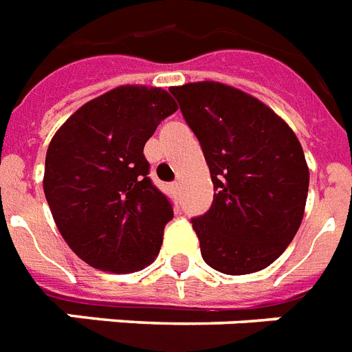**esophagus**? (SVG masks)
Here are the masks:
<instances>
[{
  "instance_id": "1",
  "label": "esophagus",
  "mask_w": 352,
  "mask_h": 352,
  "mask_svg": "<svg viewBox=\"0 0 352 352\" xmlns=\"http://www.w3.org/2000/svg\"><path fill=\"white\" fill-rule=\"evenodd\" d=\"M170 188H171V193H173V195H179V193H181V184H179V181L171 182Z\"/></svg>"
}]
</instances>
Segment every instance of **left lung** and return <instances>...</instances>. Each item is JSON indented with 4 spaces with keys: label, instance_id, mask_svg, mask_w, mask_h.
Wrapping results in <instances>:
<instances>
[{
    "label": "left lung",
    "instance_id": "1",
    "mask_svg": "<svg viewBox=\"0 0 352 352\" xmlns=\"http://www.w3.org/2000/svg\"><path fill=\"white\" fill-rule=\"evenodd\" d=\"M201 142L214 203L192 226L206 265L259 272L294 239L305 212L309 166L289 124L256 96L219 82L170 87Z\"/></svg>",
    "mask_w": 352,
    "mask_h": 352
}]
</instances>
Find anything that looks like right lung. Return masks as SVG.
Segmentation results:
<instances>
[{"label":"right lung","mask_w":352,"mask_h":352,"mask_svg":"<svg viewBox=\"0 0 352 352\" xmlns=\"http://www.w3.org/2000/svg\"><path fill=\"white\" fill-rule=\"evenodd\" d=\"M175 100L160 87L120 85L54 133L43 192L69 248L98 270L129 274L155 261L173 208L148 177L144 146Z\"/></svg>","instance_id":"right-lung-1"}]
</instances>
